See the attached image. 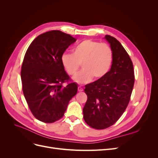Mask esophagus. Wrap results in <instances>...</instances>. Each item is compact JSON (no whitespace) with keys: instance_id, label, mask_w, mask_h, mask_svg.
Listing matches in <instances>:
<instances>
[{"instance_id":"esophagus-1","label":"esophagus","mask_w":158,"mask_h":158,"mask_svg":"<svg viewBox=\"0 0 158 158\" xmlns=\"http://www.w3.org/2000/svg\"><path fill=\"white\" fill-rule=\"evenodd\" d=\"M78 91L79 92H82V91H83V88H82V87L78 86Z\"/></svg>"}]
</instances>
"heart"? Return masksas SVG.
<instances>
[{
	"label": "heart",
	"mask_w": 158,
	"mask_h": 158,
	"mask_svg": "<svg viewBox=\"0 0 158 158\" xmlns=\"http://www.w3.org/2000/svg\"><path fill=\"white\" fill-rule=\"evenodd\" d=\"M113 56V51L107 44L85 40L74 47L73 55H62L61 62L66 73L71 76L76 74L82 64L83 69L74 80L78 84H85L93 78L98 80L106 76L111 69Z\"/></svg>",
	"instance_id": "obj_1"
}]
</instances>
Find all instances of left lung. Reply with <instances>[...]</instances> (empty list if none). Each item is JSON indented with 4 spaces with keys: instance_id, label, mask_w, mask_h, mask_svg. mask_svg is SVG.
<instances>
[{
    "instance_id": "obj_1",
    "label": "left lung",
    "mask_w": 158,
    "mask_h": 158,
    "mask_svg": "<svg viewBox=\"0 0 158 158\" xmlns=\"http://www.w3.org/2000/svg\"><path fill=\"white\" fill-rule=\"evenodd\" d=\"M105 38L113 51L111 70L84 89L88 99L83 109L84 119L89 127L98 130L112 126L121 117L135 84L133 64L127 52L114 37L106 35Z\"/></svg>"
}]
</instances>
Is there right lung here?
I'll return each instance as SVG.
<instances>
[{
    "label": "right lung",
    "instance_id": "add662e5",
    "mask_svg": "<svg viewBox=\"0 0 158 158\" xmlns=\"http://www.w3.org/2000/svg\"><path fill=\"white\" fill-rule=\"evenodd\" d=\"M76 41L59 30L37 36L28 47L21 70L22 90L33 115L45 123L63 117L78 86L72 82L62 64L61 56ZM65 82L68 85L62 84Z\"/></svg>",
    "mask_w": 158,
    "mask_h": 158
}]
</instances>
